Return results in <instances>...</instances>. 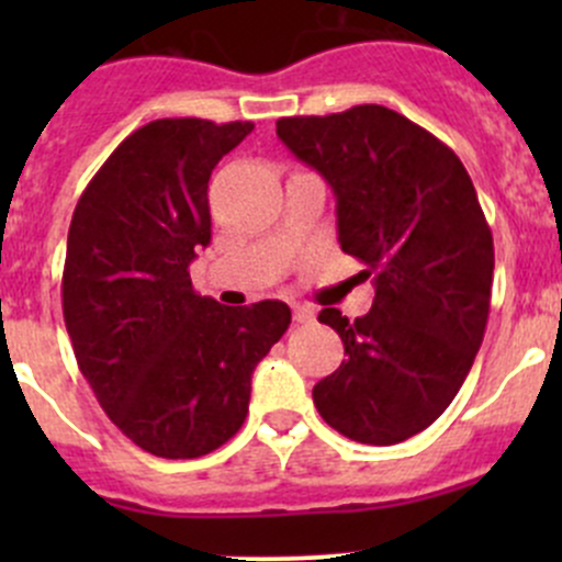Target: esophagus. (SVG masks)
<instances>
[{"mask_svg": "<svg viewBox=\"0 0 562 562\" xmlns=\"http://www.w3.org/2000/svg\"><path fill=\"white\" fill-rule=\"evenodd\" d=\"M315 317L313 310L307 307V304H293V321L296 323H310Z\"/></svg>", "mask_w": 562, "mask_h": 562, "instance_id": "obj_1", "label": "esophagus"}]
</instances>
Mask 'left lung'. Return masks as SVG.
I'll return each mask as SVG.
<instances>
[{"instance_id":"left-lung-1","label":"left lung","mask_w":562,"mask_h":562,"mask_svg":"<svg viewBox=\"0 0 562 562\" xmlns=\"http://www.w3.org/2000/svg\"><path fill=\"white\" fill-rule=\"evenodd\" d=\"M277 135L331 184L339 245L375 277L367 315H317L345 345L315 383L317 413L359 443H402L451 405L484 339L495 247L473 181L454 149L383 105L285 116Z\"/></svg>"}]
</instances>
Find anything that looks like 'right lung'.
<instances>
[{
    "instance_id": "obj_1",
    "label": "right lung",
    "mask_w": 562,
    "mask_h": 562,
    "mask_svg": "<svg viewBox=\"0 0 562 562\" xmlns=\"http://www.w3.org/2000/svg\"><path fill=\"white\" fill-rule=\"evenodd\" d=\"M252 122L157 119L113 149L72 212L61 313L81 375L149 454L195 459L228 443L249 378L291 326L277 299L223 307L190 263L212 239L209 179Z\"/></svg>"
}]
</instances>
